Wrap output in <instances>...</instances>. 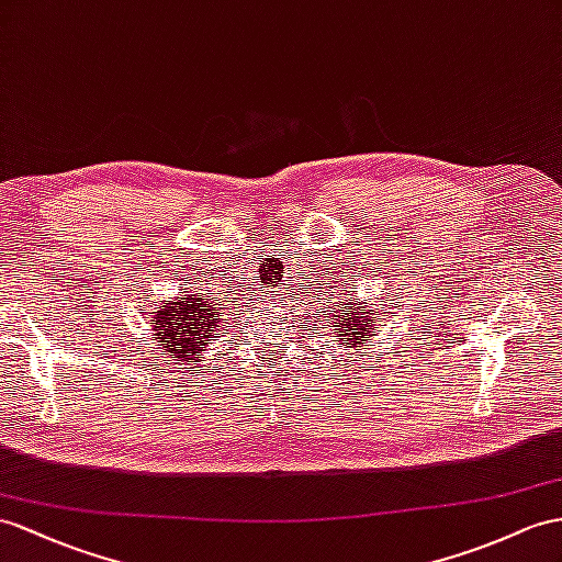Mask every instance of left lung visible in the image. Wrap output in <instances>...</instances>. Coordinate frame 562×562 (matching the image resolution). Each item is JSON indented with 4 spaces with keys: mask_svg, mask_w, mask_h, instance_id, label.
I'll return each mask as SVG.
<instances>
[{
    "mask_svg": "<svg viewBox=\"0 0 562 562\" xmlns=\"http://www.w3.org/2000/svg\"><path fill=\"white\" fill-rule=\"evenodd\" d=\"M325 315L329 321V327H333L329 335L337 337V341L344 344V347L368 344V339L372 337V329H375V323L382 321L375 306H363L358 299H344L339 308Z\"/></svg>",
    "mask_w": 562,
    "mask_h": 562,
    "instance_id": "8db88e82",
    "label": "left lung"
}]
</instances>
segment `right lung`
Segmentation results:
<instances>
[{
  "label": "right lung",
  "mask_w": 562,
  "mask_h": 562,
  "mask_svg": "<svg viewBox=\"0 0 562 562\" xmlns=\"http://www.w3.org/2000/svg\"><path fill=\"white\" fill-rule=\"evenodd\" d=\"M151 327L156 329L158 347L170 358L194 366L201 351H206L213 337L223 329V318L215 301L180 294L156 311Z\"/></svg>",
  "instance_id": "right-lung-1"
}]
</instances>
